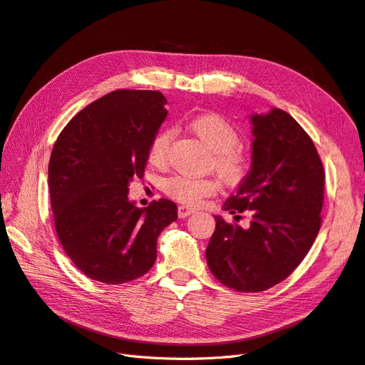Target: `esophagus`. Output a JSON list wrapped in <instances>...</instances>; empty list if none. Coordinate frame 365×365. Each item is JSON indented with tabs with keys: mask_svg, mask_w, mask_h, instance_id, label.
I'll return each mask as SVG.
<instances>
[{
	"mask_svg": "<svg viewBox=\"0 0 365 365\" xmlns=\"http://www.w3.org/2000/svg\"><path fill=\"white\" fill-rule=\"evenodd\" d=\"M193 213H195V210L190 208V207H185V205L178 207V216L180 217H187V216H190Z\"/></svg>",
	"mask_w": 365,
	"mask_h": 365,
	"instance_id": "34e87169",
	"label": "esophagus"
}]
</instances>
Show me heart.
<instances>
[{
	"label": "heart",
	"instance_id": "heart-1",
	"mask_svg": "<svg viewBox=\"0 0 365 365\" xmlns=\"http://www.w3.org/2000/svg\"><path fill=\"white\" fill-rule=\"evenodd\" d=\"M193 134L213 152V169L228 182H237L248 170V160L239 148V130L230 121L217 114H201L187 123ZM173 137L170 129H163L153 135L148 158L153 165H164L168 161L169 146ZM217 190V182L210 178H193L178 175L168 181V193L182 204H200L205 196Z\"/></svg>",
	"mask_w": 365,
	"mask_h": 365
}]
</instances>
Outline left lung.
<instances>
[{
    "label": "left lung",
    "mask_w": 365,
    "mask_h": 365,
    "mask_svg": "<svg viewBox=\"0 0 365 365\" xmlns=\"http://www.w3.org/2000/svg\"><path fill=\"white\" fill-rule=\"evenodd\" d=\"M251 169L225 212L251 210L248 228L215 216L205 250L215 277L239 292L280 283L302 263L322 225L324 169L314 141L279 108L251 114Z\"/></svg>",
    "instance_id": "8db88e82"
}]
</instances>
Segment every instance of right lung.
I'll use <instances>...</instances> for the list:
<instances>
[{
  "label": "right lung",
  "instance_id": "1",
  "mask_svg": "<svg viewBox=\"0 0 365 365\" xmlns=\"http://www.w3.org/2000/svg\"><path fill=\"white\" fill-rule=\"evenodd\" d=\"M160 91L117 90L63 128L48 163L54 227L67 256L88 277L120 284L145 275L157 239L178 219L169 200L138 208L129 182L143 178L149 145L168 117Z\"/></svg>",
  "mask_w": 365,
  "mask_h": 365
}]
</instances>
